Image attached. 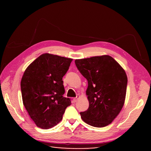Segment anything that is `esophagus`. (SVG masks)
I'll use <instances>...</instances> for the list:
<instances>
[{
    "instance_id": "1",
    "label": "esophagus",
    "mask_w": 151,
    "mask_h": 151,
    "mask_svg": "<svg viewBox=\"0 0 151 151\" xmlns=\"http://www.w3.org/2000/svg\"><path fill=\"white\" fill-rule=\"evenodd\" d=\"M79 97H80V96H79V95H77L76 97H75V98H74L73 100V103H76V102L78 101V99H79Z\"/></svg>"
}]
</instances>
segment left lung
<instances>
[{
	"mask_svg": "<svg viewBox=\"0 0 151 151\" xmlns=\"http://www.w3.org/2000/svg\"><path fill=\"white\" fill-rule=\"evenodd\" d=\"M88 81L86 94L88 109L81 112L84 122L94 127H106L114 121L124 105L127 76L122 66L109 55L75 60Z\"/></svg>",
	"mask_w": 151,
	"mask_h": 151,
	"instance_id": "8db88e82",
	"label": "left lung"
}]
</instances>
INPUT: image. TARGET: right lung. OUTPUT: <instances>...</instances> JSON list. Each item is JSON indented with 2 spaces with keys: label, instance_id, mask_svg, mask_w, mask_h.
Returning <instances> with one entry per match:
<instances>
[{
  "label": "right lung",
  "instance_id": "obj_1",
  "mask_svg": "<svg viewBox=\"0 0 151 151\" xmlns=\"http://www.w3.org/2000/svg\"><path fill=\"white\" fill-rule=\"evenodd\" d=\"M73 59L45 53L25 70L20 82L22 101L38 127L50 129L63 119L70 99L63 96V77Z\"/></svg>",
  "mask_w": 151,
  "mask_h": 151
}]
</instances>
